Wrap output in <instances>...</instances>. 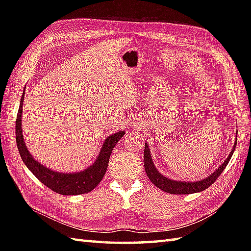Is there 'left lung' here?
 <instances>
[{
  "label": "left lung",
  "instance_id": "obj_1",
  "mask_svg": "<svg viewBox=\"0 0 251 251\" xmlns=\"http://www.w3.org/2000/svg\"><path fill=\"white\" fill-rule=\"evenodd\" d=\"M236 141H237V138H236ZM235 147H236V143H234L233 150L231 151L230 154H228V156L226 161L220 165L219 168L215 170V172L210 176H208L207 178L202 179L201 181H194V182L172 180V179L166 178L165 176H163L161 173H159L152 161L151 152H150V149H149L148 142H146L145 145L143 163H145V169L149 179H150L151 182L155 186H157L158 189H161L164 192H167V193H170V194H192V193H197V192H201L206 190L215 182V181L218 179V177L222 174L223 170H225L228 162H230V159L233 155V152L235 150Z\"/></svg>",
  "mask_w": 251,
  "mask_h": 251
}]
</instances>
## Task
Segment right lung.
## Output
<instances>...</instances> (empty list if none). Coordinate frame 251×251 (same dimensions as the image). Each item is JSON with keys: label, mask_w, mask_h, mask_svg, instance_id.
<instances>
[{"label": "right lung", "mask_w": 251, "mask_h": 251, "mask_svg": "<svg viewBox=\"0 0 251 251\" xmlns=\"http://www.w3.org/2000/svg\"><path fill=\"white\" fill-rule=\"evenodd\" d=\"M25 92L21 96L20 105L16 117V142H17L18 151L25 165L30 169V172L39 179L42 183L46 185L56 193L61 195H77L88 193L97 186L100 181L104 177V174L108 168L109 159L112 150L117 142L124 135V131H117L116 134L110 135L104 140L101 148L99 155L95 163L83 172L65 174L58 173L43 166L41 163L35 161L31 155L28 148L24 141L23 128H21V119H23V106Z\"/></svg>", "instance_id": "right-lung-1"}]
</instances>
